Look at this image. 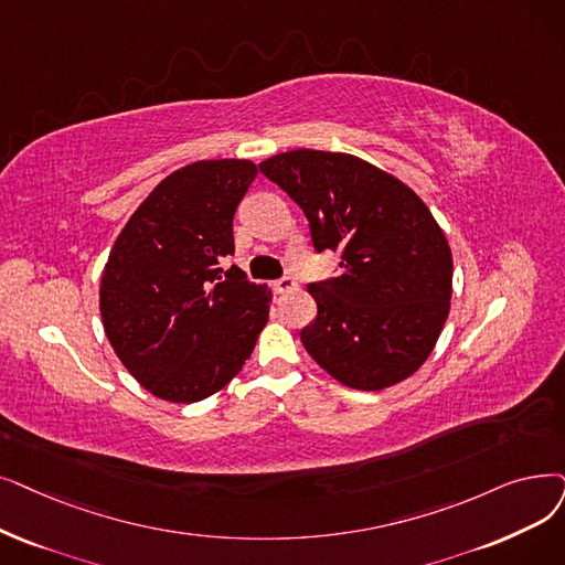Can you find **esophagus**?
Instances as JSON below:
<instances>
[{
    "mask_svg": "<svg viewBox=\"0 0 565 565\" xmlns=\"http://www.w3.org/2000/svg\"><path fill=\"white\" fill-rule=\"evenodd\" d=\"M296 286H298V284H296V279H292V277H281V279L275 281V290H277V292H290Z\"/></svg>",
    "mask_w": 565,
    "mask_h": 565,
    "instance_id": "esophagus-1",
    "label": "esophagus"
}]
</instances>
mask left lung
Returning a JSON list of instances; mask_svg holds the SVG:
<instances>
[{
  "label": "left lung",
  "instance_id": "obj_1",
  "mask_svg": "<svg viewBox=\"0 0 565 565\" xmlns=\"http://www.w3.org/2000/svg\"><path fill=\"white\" fill-rule=\"evenodd\" d=\"M258 168L302 207L313 249L341 254L339 277L309 284L318 316L300 334L307 353L355 390L418 372L452 298L450 244L420 195L343 152L292 150Z\"/></svg>",
  "mask_w": 565,
  "mask_h": 565
}]
</instances>
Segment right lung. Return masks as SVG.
I'll return each instance as SVG.
<instances>
[{
    "label": "right lung",
    "instance_id": "right-lung-1",
    "mask_svg": "<svg viewBox=\"0 0 565 565\" xmlns=\"http://www.w3.org/2000/svg\"><path fill=\"white\" fill-rule=\"evenodd\" d=\"M258 173L247 159L189 163L161 180L117 235L99 288L106 337L154 397L193 404L242 372L273 290L233 256V216Z\"/></svg>",
    "mask_w": 565,
    "mask_h": 565
}]
</instances>
